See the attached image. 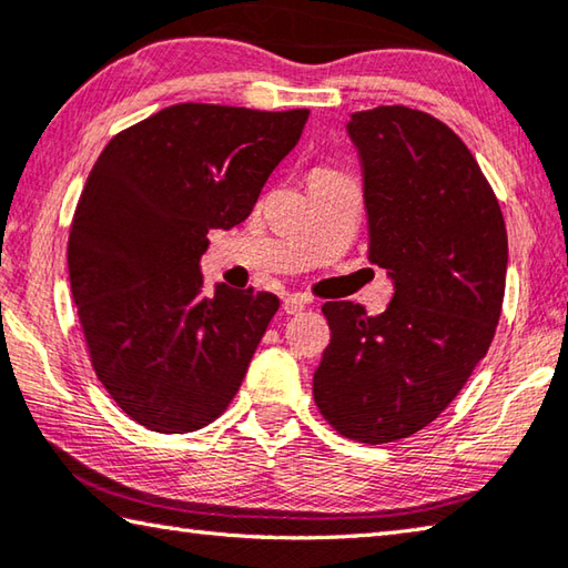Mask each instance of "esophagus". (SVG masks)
Masks as SVG:
<instances>
[{
	"instance_id": "34e87169",
	"label": "esophagus",
	"mask_w": 568,
	"mask_h": 568,
	"mask_svg": "<svg viewBox=\"0 0 568 568\" xmlns=\"http://www.w3.org/2000/svg\"><path fill=\"white\" fill-rule=\"evenodd\" d=\"M306 304H308L306 296H302V294H288V296H284L282 308H284L286 314H298V312H304Z\"/></svg>"
}]
</instances>
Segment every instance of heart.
Wrapping results in <instances>:
<instances>
[{
  "instance_id": "heart-1",
  "label": "heart",
  "mask_w": 568,
  "mask_h": 568,
  "mask_svg": "<svg viewBox=\"0 0 568 568\" xmlns=\"http://www.w3.org/2000/svg\"><path fill=\"white\" fill-rule=\"evenodd\" d=\"M316 173H321V170H316Z\"/></svg>"
}]
</instances>
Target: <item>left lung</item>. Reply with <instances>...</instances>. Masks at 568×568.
Segmentation results:
<instances>
[{
	"label": "left lung",
	"instance_id": "1",
	"mask_svg": "<svg viewBox=\"0 0 568 568\" xmlns=\"http://www.w3.org/2000/svg\"><path fill=\"white\" fill-rule=\"evenodd\" d=\"M368 212V260L395 294L383 314L324 304L331 344L314 400L351 440L383 445L430 425L495 338L507 282L499 202L469 148L405 105L351 115Z\"/></svg>",
	"mask_w": 568,
	"mask_h": 568
}]
</instances>
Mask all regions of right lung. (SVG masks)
Here are the masks:
<instances>
[{"label":"right lung","mask_w":568,"mask_h":568,"mask_svg":"<svg viewBox=\"0 0 568 568\" xmlns=\"http://www.w3.org/2000/svg\"><path fill=\"white\" fill-rule=\"evenodd\" d=\"M306 109L178 103L111 138L69 230V280L95 376L155 433L227 410L280 298L202 288L210 230L250 217Z\"/></svg>","instance_id":"obj_1"}]
</instances>
